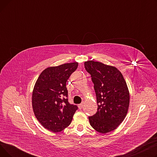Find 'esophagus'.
<instances>
[{
    "mask_svg": "<svg viewBox=\"0 0 157 157\" xmlns=\"http://www.w3.org/2000/svg\"><path fill=\"white\" fill-rule=\"evenodd\" d=\"M78 106V108H79V109H82V108H83V103H81V104H79Z\"/></svg>",
    "mask_w": 157,
    "mask_h": 157,
    "instance_id": "34e87169",
    "label": "esophagus"
}]
</instances>
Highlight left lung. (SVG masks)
<instances>
[{
	"label": "left lung",
	"instance_id": "1",
	"mask_svg": "<svg viewBox=\"0 0 157 157\" xmlns=\"http://www.w3.org/2000/svg\"><path fill=\"white\" fill-rule=\"evenodd\" d=\"M85 67L94 84L98 108L88 117L90 125L98 132L106 134L114 130L127 116L130 94L121 72L114 66L88 60Z\"/></svg>",
	"mask_w": 157,
	"mask_h": 157
}]
</instances>
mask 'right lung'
I'll return each mask as SVG.
<instances>
[{
	"label": "right lung",
	"instance_id": "add662e5",
	"mask_svg": "<svg viewBox=\"0 0 157 157\" xmlns=\"http://www.w3.org/2000/svg\"><path fill=\"white\" fill-rule=\"evenodd\" d=\"M78 66V62H71L49 67L36 82L32 96L33 111L39 122L49 131L59 132L68 127L78 109L76 105L69 103L66 88L67 81Z\"/></svg>",
	"mask_w": 157,
	"mask_h": 157
}]
</instances>
